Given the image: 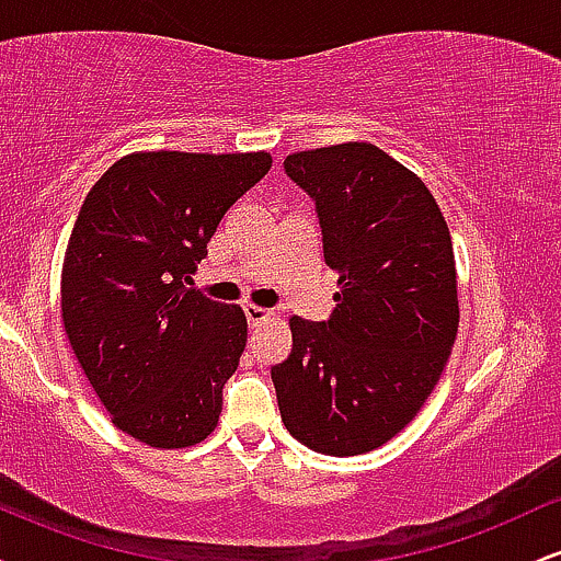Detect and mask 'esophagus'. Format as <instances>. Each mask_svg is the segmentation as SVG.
<instances>
[{
  "mask_svg": "<svg viewBox=\"0 0 561 561\" xmlns=\"http://www.w3.org/2000/svg\"><path fill=\"white\" fill-rule=\"evenodd\" d=\"M244 317H248L250 327H261L272 319V311H268V308H261V306H244Z\"/></svg>",
  "mask_w": 561,
  "mask_h": 561,
  "instance_id": "obj_1",
  "label": "esophagus"
}]
</instances>
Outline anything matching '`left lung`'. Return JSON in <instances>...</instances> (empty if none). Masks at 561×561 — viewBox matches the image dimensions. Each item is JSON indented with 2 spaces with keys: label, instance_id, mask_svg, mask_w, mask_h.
<instances>
[{
  "label": "left lung",
  "instance_id": "8db88e82",
  "mask_svg": "<svg viewBox=\"0 0 561 561\" xmlns=\"http://www.w3.org/2000/svg\"><path fill=\"white\" fill-rule=\"evenodd\" d=\"M285 173L317 205L340 289L327 321L289 319L293 351L272 366L276 403L302 446L366 454L420 414L450 356V231L422 179L366 141L295 152Z\"/></svg>",
  "mask_w": 561,
  "mask_h": 561
}]
</instances>
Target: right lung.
<instances>
[{
    "mask_svg": "<svg viewBox=\"0 0 561 561\" xmlns=\"http://www.w3.org/2000/svg\"><path fill=\"white\" fill-rule=\"evenodd\" d=\"M268 169V152H134L83 199L62 324L115 427L147 446L186 448L216 430L248 321L186 285L224 214Z\"/></svg>",
    "mask_w": 561,
    "mask_h": 561,
    "instance_id": "add662e5",
    "label": "right lung"
}]
</instances>
